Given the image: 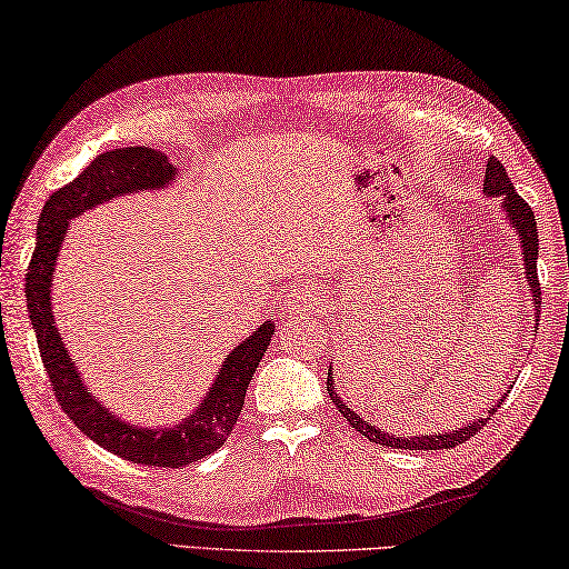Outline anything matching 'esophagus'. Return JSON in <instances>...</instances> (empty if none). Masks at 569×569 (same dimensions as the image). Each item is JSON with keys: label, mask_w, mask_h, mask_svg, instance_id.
Returning a JSON list of instances; mask_svg holds the SVG:
<instances>
[{"label": "esophagus", "mask_w": 569, "mask_h": 569, "mask_svg": "<svg viewBox=\"0 0 569 569\" xmlns=\"http://www.w3.org/2000/svg\"><path fill=\"white\" fill-rule=\"evenodd\" d=\"M318 302H320V292L318 287L310 282H297L284 295V305L290 312H310L318 307Z\"/></svg>", "instance_id": "esophagus-1"}]
</instances>
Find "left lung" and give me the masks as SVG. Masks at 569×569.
Here are the masks:
<instances>
[{
  "mask_svg": "<svg viewBox=\"0 0 569 569\" xmlns=\"http://www.w3.org/2000/svg\"><path fill=\"white\" fill-rule=\"evenodd\" d=\"M483 193L487 197H501V207L507 211V219L511 227L519 231V244H521V254H525V274H527V282H529V297H532V307H535V318H539V307H542V290H539V277H537V251H539V234H537V221H535V211L527 207V201L519 197L515 191V186H511L509 176L505 171V166L501 161H497L495 156H489L487 161V176H483ZM539 325V322H535ZM328 393L330 400L335 403V408L348 418V423L360 431L366 439L376 441L380 446H393V449H408V451H439V449H453V446H459L463 441H469L471 436H477L491 416L497 413L499 403L505 398L499 400L497 408H491L487 418H477V421L467 423L459 431H449V433H426V436H411V439H403V436H390L386 431H380V428L370 426L368 421H362V418L342 403V398L338 396V390H335V380H332V368L328 370Z\"/></svg>",
  "mask_w": 569,
  "mask_h": 569,
  "instance_id": "1",
  "label": "left lung"
}]
</instances>
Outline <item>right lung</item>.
I'll return each mask as SVG.
<instances>
[{
    "instance_id": "obj_1",
    "label": "right lung",
    "mask_w": 569,
    "mask_h": 569,
    "mask_svg": "<svg viewBox=\"0 0 569 569\" xmlns=\"http://www.w3.org/2000/svg\"><path fill=\"white\" fill-rule=\"evenodd\" d=\"M169 181H176V169L166 153L156 148L136 146L100 153L78 179L54 191L42 207L37 247L24 274V295L40 358L54 388V398L62 411L70 416V421L90 441L120 459L146 463V467L179 469L221 449L229 433L234 431L247 388L274 335L272 320L259 325L247 340H241L223 358V366L207 398L189 418H183L173 428H141L110 413L102 400L88 393L78 366L72 362L58 328H54L50 300L54 259L60 254L70 219L80 217L82 211L98 207V203L123 197V193L163 189Z\"/></svg>"
}]
</instances>
